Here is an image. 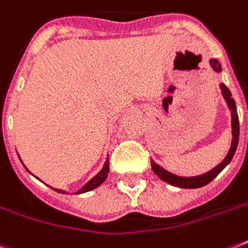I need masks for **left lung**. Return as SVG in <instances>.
I'll return each instance as SVG.
<instances>
[{"mask_svg":"<svg viewBox=\"0 0 248 248\" xmlns=\"http://www.w3.org/2000/svg\"><path fill=\"white\" fill-rule=\"evenodd\" d=\"M210 65L214 69L215 73L220 75L221 73V64L219 63L217 59H210ZM220 90H221V93H223V97L225 103H227L228 108L231 110V117H232V143L231 148L228 151V155H225V158L216 165L214 169H211L210 171L204 173H201V175H196V176H181V175H176V173L170 172L169 170L163 169L162 166H159L158 163H155L153 159H151L152 163V170L153 172L157 175V176L161 179L162 181L167 183V184L172 185V186H177V188L183 189H196L201 188V186H204L207 185L210 181H212L217 175H219L221 171H223L229 162L233 158L235 151H237V145H238L239 140V121H238V114H237V107H235L234 99L232 97V93L229 91L227 86L224 85L223 82L220 83Z\"/></svg>","mask_w":248,"mask_h":248,"instance_id":"1","label":"left lung"}]
</instances>
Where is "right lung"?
<instances>
[{
	"instance_id": "add662e5",
	"label": "right lung",
	"mask_w": 248,
	"mask_h": 248,
	"mask_svg": "<svg viewBox=\"0 0 248 248\" xmlns=\"http://www.w3.org/2000/svg\"><path fill=\"white\" fill-rule=\"evenodd\" d=\"M17 157H19V155H17ZM19 159H20V157H19ZM20 161H21V159H20ZM21 163H23V162H21ZM23 166L25 167L24 163H23ZM25 169H27V167H25ZM27 171L31 173V171H29L28 169H27ZM108 173H109V157L107 155L104 165H103V169H101L100 171H99V172H97L96 175L93 177V179H90V180L87 181L85 185H83L82 188L78 189V190L73 193V194H82V193L90 192V190H93V189L97 188V186H100V185L105 181L107 176H108ZM37 179H38V177H37ZM38 180H40V179H38ZM50 188H52V186H50ZM52 189H54V190H55V192H58V193H63V194H65V193H67V194H69V192H67V190H63V189H58V188H52Z\"/></svg>"
}]
</instances>
